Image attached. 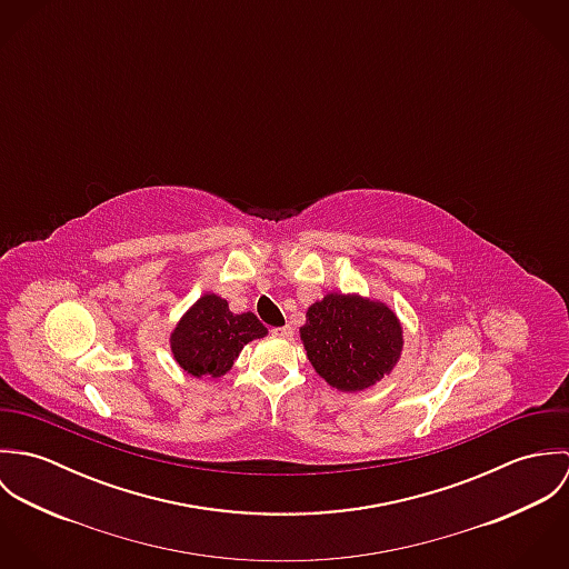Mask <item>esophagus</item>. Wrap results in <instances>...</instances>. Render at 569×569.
Segmentation results:
<instances>
[{"label":"esophagus","mask_w":569,"mask_h":569,"mask_svg":"<svg viewBox=\"0 0 569 569\" xmlns=\"http://www.w3.org/2000/svg\"><path fill=\"white\" fill-rule=\"evenodd\" d=\"M276 337H282V339H289V337H293V328L291 326H280V328H273L271 330Z\"/></svg>","instance_id":"34e87169"}]
</instances>
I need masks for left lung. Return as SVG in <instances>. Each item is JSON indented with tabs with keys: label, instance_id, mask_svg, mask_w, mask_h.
I'll return each instance as SVG.
<instances>
[{
	"label": "left lung",
	"instance_id": "8db88e82",
	"mask_svg": "<svg viewBox=\"0 0 569 569\" xmlns=\"http://www.w3.org/2000/svg\"><path fill=\"white\" fill-rule=\"evenodd\" d=\"M300 339L313 370L339 392H363L390 377L406 348V330L383 300L330 291L307 309Z\"/></svg>",
	"mask_w": 569,
	"mask_h": 569
}]
</instances>
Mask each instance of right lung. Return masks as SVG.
Returning a JSON list of instances; mask_svg holds the SVG:
<instances>
[{
	"label": "right lung",
	"instance_id": "1",
	"mask_svg": "<svg viewBox=\"0 0 569 569\" xmlns=\"http://www.w3.org/2000/svg\"><path fill=\"white\" fill-rule=\"evenodd\" d=\"M267 328L251 311L232 313L226 298L208 291L177 320L168 346L177 366L194 379H223L249 341L262 339Z\"/></svg>",
	"mask_w": 569,
	"mask_h": 569
}]
</instances>
